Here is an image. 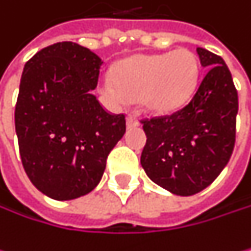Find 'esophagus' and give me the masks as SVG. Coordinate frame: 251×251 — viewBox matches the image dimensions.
Here are the masks:
<instances>
[{
  "label": "esophagus",
  "instance_id": "1",
  "mask_svg": "<svg viewBox=\"0 0 251 251\" xmlns=\"http://www.w3.org/2000/svg\"><path fill=\"white\" fill-rule=\"evenodd\" d=\"M126 125H128V128H137V126H140V122L134 116H128Z\"/></svg>",
  "mask_w": 251,
  "mask_h": 251
}]
</instances>
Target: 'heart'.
<instances>
[{
  "label": "heart",
  "instance_id": "heart-1",
  "mask_svg": "<svg viewBox=\"0 0 251 251\" xmlns=\"http://www.w3.org/2000/svg\"><path fill=\"white\" fill-rule=\"evenodd\" d=\"M200 78V62L189 49L137 56L114 70V80H104L102 91L114 102L141 101L153 114L178 110L192 97Z\"/></svg>",
  "mask_w": 251,
  "mask_h": 251
}]
</instances>
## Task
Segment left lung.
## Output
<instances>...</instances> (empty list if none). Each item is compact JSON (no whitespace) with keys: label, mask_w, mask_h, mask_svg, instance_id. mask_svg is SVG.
Segmentation results:
<instances>
[{"label":"left lung","mask_w":251,"mask_h":251,"mask_svg":"<svg viewBox=\"0 0 251 251\" xmlns=\"http://www.w3.org/2000/svg\"><path fill=\"white\" fill-rule=\"evenodd\" d=\"M207 68L189 102L170 116L144 119L141 167L149 178L178 196L210 186L235 146L238 94L225 61L198 47Z\"/></svg>","instance_id":"1"}]
</instances>
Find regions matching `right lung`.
<instances>
[{
  "label": "right lung",
  "mask_w": 251,
  "mask_h": 251,
  "mask_svg": "<svg viewBox=\"0 0 251 251\" xmlns=\"http://www.w3.org/2000/svg\"><path fill=\"white\" fill-rule=\"evenodd\" d=\"M101 65L94 51L62 41L24 68L14 110L21 159L31 183L51 200L92 192L126 131L125 114L107 113L92 95Z\"/></svg>",
  "instance_id": "add662e5"
}]
</instances>
